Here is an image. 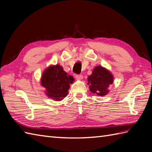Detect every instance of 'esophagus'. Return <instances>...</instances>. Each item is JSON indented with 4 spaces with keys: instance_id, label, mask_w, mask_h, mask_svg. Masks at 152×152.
I'll return each instance as SVG.
<instances>
[{
    "instance_id": "34e87169",
    "label": "esophagus",
    "mask_w": 152,
    "mask_h": 152,
    "mask_svg": "<svg viewBox=\"0 0 152 152\" xmlns=\"http://www.w3.org/2000/svg\"><path fill=\"white\" fill-rule=\"evenodd\" d=\"M75 78L77 80H82L83 76L81 75V74H77V75H76Z\"/></svg>"
}]
</instances>
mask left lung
<instances>
[{
    "label": "left lung",
    "instance_id": "left-lung-1",
    "mask_svg": "<svg viewBox=\"0 0 152 152\" xmlns=\"http://www.w3.org/2000/svg\"><path fill=\"white\" fill-rule=\"evenodd\" d=\"M113 80L110 72L102 66H96L88 78L90 91L101 96L108 94V87L112 84Z\"/></svg>",
    "mask_w": 152,
    "mask_h": 152
}]
</instances>
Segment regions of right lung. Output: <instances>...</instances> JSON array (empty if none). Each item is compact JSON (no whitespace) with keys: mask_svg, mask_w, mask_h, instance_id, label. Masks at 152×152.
Returning <instances> with one entry per match:
<instances>
[{"mask_svg":"<svg viewBox=\"0 0 152 152\" xmlns=\"http://www.w3.org/2000/svg\"><path fill=\"white\" fill-rule=\"evenodd\" d=\"M74 78L68 75L59 64L50 66L44 70L41 78V85L46 89V94L53 101L63 100L68 94L70 84Z\"/></svg>","mask_w":152,"mask_h":152,"instance_id":"obj_1","label":"right lung"}]
</instances>
